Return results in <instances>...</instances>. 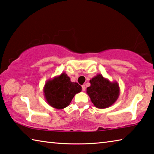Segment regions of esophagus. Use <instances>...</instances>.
Instances as JSON below:
<instances>
[{
  "instance_id": "obj_1",
  "label": "esophagus",
  "mask_w": 154,
  "mask_h": 154,
  "mask_svg": "<svg viewBox=\"0 0 154 154\" xmlns=\"http://www.w3.org/2000/svg\"><path fill=\"white\" fill-rule=\"evenodd\" d=\"M82 87V90H83V91H85V90H86V86H85V85H83Z\"/></svg>"
}]
</instances>
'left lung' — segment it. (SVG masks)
Segmentation results:
<instances>
[{
  "mask_svg": "<svg viewBox=\"0 0 154 154\" xmlns=\"http://www.w3.org/2000/svg\"><path fill=\"white\" fill-rule=\"evenodd\" d=\"M90 86L86 93L92 103L97 108L104 109L112 106L120 94V88L117 82H110L101 74L90 80Z\"/></svg>",
  "mask_w": 154,
  "mask_h": 154,
  "instance_id": "left-lung-1",
  "label": "left lung"
}]
</instances>
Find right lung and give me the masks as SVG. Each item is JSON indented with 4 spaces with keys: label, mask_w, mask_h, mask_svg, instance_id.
Segmentation results:
<instances>
[{
    "label": "right lung",
    "mask_w": 154,
    "mask_h": 154,
    "mask_svg": "<svg viewBox=\"0 0 154 154\" xmlns=\"http://www.w3.org/2000/svg\"><path fill=\"white\" fill-rule=\"evenodd\" d=\"M81 91L82 86L70 81L65 72L48 79L43 88L46 101L52 108L57 109L69 106L75 95Z\"/></svg>",
    "instance_id": "1"
}]
</instances>
